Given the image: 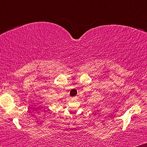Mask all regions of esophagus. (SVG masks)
I'll list each match as a JSON object with an SVG mask.
<instances>
[{
    "label": "esophagus",
    "mask_w": 147,
    "mask_h": 147,
    "mask_svg": "<svg viewBox=\"0 0 147 147\" xmlns=\"http://www.w3.org/2000/svg\"><path fill=\"white\" fill-rule=\"evenodd\" d=\"M77 96H74V97H72V99H76Z\"/></svg>",
    "instance_id": "34e87169"
}]
</instances>
